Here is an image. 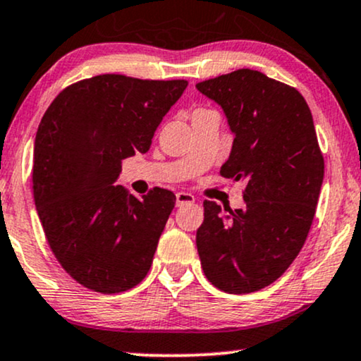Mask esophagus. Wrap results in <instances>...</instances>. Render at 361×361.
Wrapping results in <instances>:
<instances>
[{
	"instance_id": "esophagus-1",
	"label": "esophagus",
	"mask_w": 361,
	"mask_h": 361,
	"mask_svg": "<svg viewBox=\"0 0 361 361\" xmlns=\"http://www.w3.org/2000/svg\"><path fill=\"white\" fill-rule=\"evenodd\" d=\"M193 202H195V197L192 193H185V192L176 193V205L178 207L185 205V203H193Z\"/></svg>"
}]
</instances>
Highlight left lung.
I'll return each instance as SVG.
<instances>
[{
    "mask_svg": "<svg viewBox=\"0 0 361 361\" xmlns=\"http://www.w3.org/2000/svg\"><path fill=\"white\" fill-rule=\"evenodd\" d=\"M222 107L233 145L220 175L245 181L244 208L205 200L197 249L207 279L228 294L264 289L284 274L310 233L324 176L310 107L294 87L240 68L200 82Z\"/></svg>",
    "mask_w": 361,
    "mask_h": 361,
    "instance_id": "1",
    "label": "left lung"
}]
</instances>
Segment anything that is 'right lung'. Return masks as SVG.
Returning <instances> with one entry per match:
<instances>
[{"label":"right lung","instance_id":"obj_1","mask_svg":"<svg viewBox=\"0 0 361 361\" xmlns=\"http://www.w3.org/2000/svg\"><path fill=\"white\" fill-rule=\"evenodd\" d=\"M186 80L104 73L50 104L33 146V197L56 260L79 284L116 294L145 279L176 197L116 185L121 161L146 153Z\"/></svg>","mask_w":361,"mask_h":361}]
</instances>
